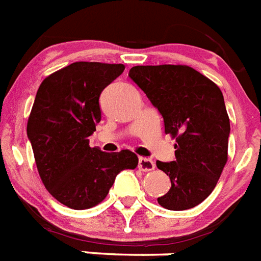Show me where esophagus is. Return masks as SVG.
<instances>
[{
  "instance_id": "esophagus-1",
  "label": "esophagus",
  "mask_w": 261,
  "mask_h": 261,
  "mask_svg": "<svg viewBox=\"0 0 261 261\" xmlns=\"http://www.w3.org/2000/svg\"><path fill=\"white\" fill-rule=\"evenodd\" d=\"M138 167L142 171H152L155 168V163L151 161L150 158H139V163H138Z\"/></svg>"
}]
</instances>
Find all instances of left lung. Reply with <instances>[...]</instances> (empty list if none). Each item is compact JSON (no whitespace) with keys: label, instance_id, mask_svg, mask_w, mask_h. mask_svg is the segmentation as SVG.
Wrapping results in <instances>:
<instances>
[{"label":"left lung","instance_id":"8db88e82","mask_svg":"<svg viewBox=\"0 0 261 261\" xmlns=\"http://www.w3.org/2000/svg\"><path fill=\"white\" fill-rule=\"evenodd\" d=\"M128 76L143 90L176 139L175 161L156 162L171 188L158 203L171 211L200 204L215 188L228 159L229 118L215 83L185 65L134 66Z\"/></svg>","mask_w":261,"mask_h":261}]
</instances>
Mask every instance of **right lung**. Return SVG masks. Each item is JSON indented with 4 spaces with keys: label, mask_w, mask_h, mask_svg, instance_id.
I'll return each mask as SVG.
<instances>
[{
    "label": "right lung",
    "mask_w": 261,
    "mask_h": 261,
    "mask_svg": "<svg viewBox=\"0 0 261 261\" xmlns=\"http://www.w3.org/2000/svg\"><path fill=\"white\" fill-rule=\"evenodd\" d=\"M123 70L122 63L74 62L46 76L37 91L28 138L46 190L70 208L99 204L117 175L138 166L131 151L89 146L100 122V93Z\"/></svg>",
    "instance_id": "add662e5"
}]
</instances>
